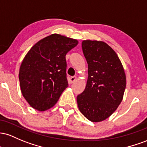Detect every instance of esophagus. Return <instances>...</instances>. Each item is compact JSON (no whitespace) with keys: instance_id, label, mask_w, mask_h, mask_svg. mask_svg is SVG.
<instances>
[{"instance_id":"esophagus-1","label":"esophagus","mask_w":147,"mask_h":147,"mask_svg":"<svg viewBox=\"0 0 147 147\" xmlns=\"http://www.w3.org/2000/svg\"><path fill=\"white\" fill-rule=\"evenodd\" d=\"M76 80V76H71L70 78V80H71V82H74Z\"/></svg>"}]
</instances>
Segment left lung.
Segmentation results:
<instances>
[{"mask_svg":"<svg viewBox=\"0 0 147 147\" xmlns=\"http://www.w3.org/2000/svg\"><path fill=\"white\" fill-rule=\"evenodd\" d=\"M82 49L88 64V78L77 103L87 119L98 122L109 117L121 103L126 75L117 53L106 43L82 41Z\"/></svg>","mask_w":147,"mask_h":147,"instance_id":"obj_1","label":"left lung"}]
</instances>
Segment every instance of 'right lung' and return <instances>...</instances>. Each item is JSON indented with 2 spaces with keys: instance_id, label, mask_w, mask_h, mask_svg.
Wrapping results in <instances>:
<instances>
[{
  "instance_id": "add662e5",
  "label": "right lung",
  "mask_w": 147,
  "mask_h": 147,
  "mask_svg": "<svg viewBox=\"0 0 147 147\" xmlns=\"http://www.w3.org/2000/svg\"><path fill=\"white\" fill-rule=\"evenodd\" d=\"M78 43L53 34L39 41L25 56L19 74L21 90L34 109L44 111L51 108L68 87L65 56Z\"/></svg>"
}]
</instances>
